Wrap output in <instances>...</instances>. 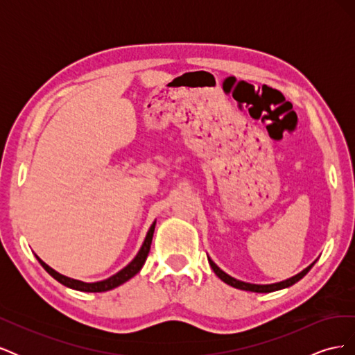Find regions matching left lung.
Here are the masks:
<instances>
[{
  "label": "left lung",
  "instance_id": "8db88e82",
  "mask_svg": "<svg viewBox=\"0 0 355 355\" xmlns=\"http://www.w3.org/2000/svg\"><path fill=\"white\" fill-rule=\"evenodd\" d=\"M207 259H209V263L211 266V270L214 271V274H216L223 283H227V284H230V286H232L235 288L247 290V292H256V293H270V292H275V290H280V288H286V287L293 286L295 283H297L300 280V278H304L306 275V272L314 265V263H311L308 268H305L302 272H299L297 275L288 278V280L280 282V283H275V284H250V283H244V282H240V280H235L234 277L228 275L227 272H223L220 268L210 259V257H207Z\"/></svg>",
  "mask_w": 355,
  "mask_h": 355
}]
</instances>
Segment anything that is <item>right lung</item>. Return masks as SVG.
<instances>
[{
  "label": "right lung",
  "mask_w": 355,
  "mask_h": 355,
  "mask_svg": "<svg viewBox=\"0 0 355 355\" xmlns=\"http://www.w3.org/2000/svg\"><path fill=\"white\" fill-rule=\"evenodd\" d=\"M154 230H155V222L151 225V228H149V231L146 234V239H145V241H144V244L141 247V250H139V253L136 254L135 259L130 263H128L125 268H123L120 272H116L115 275L106 278V280H103V282L84 283V282H80V280H73V278H69V277H65V275L56 272L55 270H53V268H50L47 263L42 262L38 256H37V259L41 263V266L44 268V270L53 278H55V280H58L63 286L75 288V290H80V292H106V290H111V288H115L118 286H121L123 283L128 282L132 277H135L139 271H141V268L144 266L146 257H148L149 249H151Z\"/></svg>",
  "instance_id": "right-lung-1"
}]
</instances>
